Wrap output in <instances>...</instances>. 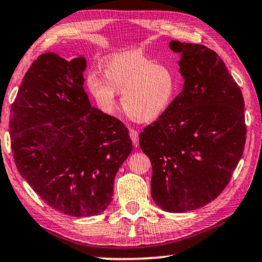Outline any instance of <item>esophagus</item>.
I'll list each match as a JSON object with an SVG mask.
<instances>
[{
    "mask_svg": "<svg viewBox=\"0 0 262 262\" xmlns=\"http://www.w3.org/2000/svg\"><path fill=\"white\" fill-rule=\"evenodd\" d=\"M130 138L132 140V143H134V146H138L139 144V136H138V132L136 130H130Z\"/></svg>",
    "mask_w": 262,
    "mask_h": 262,
    "instance_id": "esophagus-1",
    "label": "esophagus"
}]
</instances>
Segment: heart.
<instances>
[{"instance_id": "b5f03b06", "label": "heart", "mask_w": 262, "mask_h": 262, "mask_svg": "<svg viewBox=\"0 0 262 262\" xmlns=\"http://www.w3.org/2000/svg\"><path fill=\"white\" fill-rule=\"evenodd\" d=\"M104 76L92 71L86 78L99 107L106 112L114 110L118 92L124 112L138 123L160 117L174 96L176 78L170 68L137 52H123L107 59Z\"/></svg>"}]
</instances>
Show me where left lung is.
Segmentation results:
<instances>
[{
    "label": "left lung",
    "instance_id": "1",
    "mask_svg": "<svg viewBox=\"0 0 262 262\" xmlns=\"http://www.w3.org/2000/svg\"><path fill=\"white\" fill-rule=\"evenodd\" d=\"M182 54L184 89L139 145L151 160V195L164 211L188 212L227 186L246 142L241 90L218 54L203 44L171 41Z\"/></svg>",
    "mask_w": 262,
    "mask_h": 262
}]
</instances>
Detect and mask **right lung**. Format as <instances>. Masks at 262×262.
Here are the masks:
<instances>
[{
    "instance_id": "right-lung-1",
    "label": "right lung",
    "mask_w": 262,
    "mask_h": 262,
    "mask_svg": "<svg viewBox=\"0 0 262 262\" xmlns=\"http://www.w3.org/2000/svg\"><path fill=\"white\" fill-rule=\"evenodd\" d=\"M85 67L84 57L66 61L42 54L10 107L18 172L43 201L71 216L105 210L118 168L132 151L123 122L91 107L83 88Z\"/></svg>"
}]
</instances>
